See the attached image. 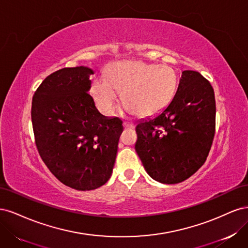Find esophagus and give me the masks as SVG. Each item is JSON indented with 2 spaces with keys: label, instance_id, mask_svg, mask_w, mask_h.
Masks as SVG:
<instances>
[{
  "label": "esophagus",
  "instance_id": "1",
  "mask_svg": "<svg viewBox=\"0 0 248 248\" xmlns=\"http://www.w3.org/2000/svg\"><path fill=\"white\" fill-rule=\"evenodd\" d=\"M123 126H124L125 129H131V128H133V127H134V125L132 123H129V122H124Z\"/></svg>",
  "mask_w": 248,
  "mask_h": 248
}]
</instances>
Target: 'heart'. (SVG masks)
Instances as JSON below:
<instances>
[{
	"label": "heart",
	"mask_w": 248,
	"mask_h": 248,
	"mask_svg": "<svg viewBox=\"0 0 248 248\" xmlns=\"http://www.w3.org/2000/svg\"><path fill=\"white\" fill-rule=\"evenodd\" d=\"M176 88L177 76L171 67L123 61L111 64L106 78L95 79L91 92L97 107L104 114H114L119 92L124 106L134 116L147 118L166 106Z\"/></svg>",
	"instance_id": "heart-1"
}]
</instances>
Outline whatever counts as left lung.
<instances>
[{
  "instance_id": "left-lung-1",
  "label": "left lung",
  "mask_w": 248,
  "mask_h": 248,
  "mask_svg": "<svg viewBox=\"0 0 248 248\" xmlns=\"http://www.w3.org/2000/svg\"><path fill=\"white\" fill-rule=\"evenodd\" d=\"M215 115L211 84L197 71H183L169 106L136 127V151L149 176L163 184L192 176L211 149Z\"/></svg>"
}]
</instances>
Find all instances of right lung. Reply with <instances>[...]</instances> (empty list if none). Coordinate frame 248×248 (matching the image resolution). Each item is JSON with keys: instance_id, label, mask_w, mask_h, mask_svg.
<instances>
[{"instance_id": "right-lung-1", "label": "right lung", "mask_w": 248, "mask_h": 248, "mask_svg": "<svg viewBox=\"0 0 248 248\" xmlns=\"http://www.w3.org/2000/svg\"><path fill=\"white\" fill-rule=\"evenodd\" d=\"M93 73L85 66L60 69L41 82L32 100L43 162L59 181L81 191L108 181L123 131L121 120L102 116L88 93Z\"/></svg>"}]
</instances>
